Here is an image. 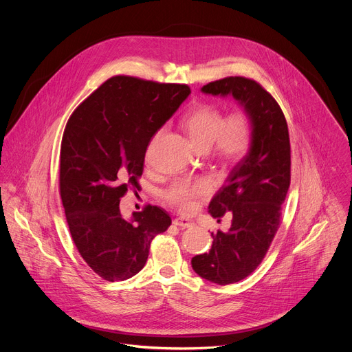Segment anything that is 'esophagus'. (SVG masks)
Listing matches in <instances>:
<instances>
[{
	"instance_id": "34e87169",
	"label": "esophagus",
	"mask_w": 352,
	"mask_h": 352,
	"mask_svg": "<svg viewBox=\"0 0 352 352\" xmlns=\"http://www.w3.org/2000/svg\"><path fill=\"white\" fill-rule=\"evenodd\" d=\"M173 223H174L177 227H179V228H189V227H192V224H193L190 220L184 219V217H178V219H175Z\"/></svg>"
}]
</instances>
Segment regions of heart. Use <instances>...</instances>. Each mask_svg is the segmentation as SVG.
I'll return each instance as SVG.
<instances>
[{
    "label": "heart",
    "instance_id": "1",
    "mask_svg": "<svg viewBox=\"0 0 352 352\" xmlns=\"http://www.w3.org/2000/svg\"><path fill=\"white\" fill-rule=\"evenodd\" d=\"M182 128L196 150L206 153L212 148L216 160L227 167L238 164L254 140V120L245 109L226 116L220 107L202 103L185 116ZM209 192L210 184L205 179H178L164 190L163 199L179 212L190 213L196 200Z\"/></svg>",
    "mask_w": 352,
    "mask_h": 352
}]
</instances>
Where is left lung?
<instances>
[{
	"instance_id": "8db88e82",
	"label": "left lung",
	"mask_w": 352,
	"mask_h": 352,
	"mask_svg": "<svg viewBox=\"0 0 352 352\" xmlns=\"http://www.w3.org/2000/svg\"><path fill=\"white\" fill-rule=\"evenodd\" d=\"M202 91L231 94L254 120L252 146L209 205L217 223L224 216L231 219L230 228L212 232V249L190 261L200 277L226 285L256 270L280 227L291 181L289 133L278 103L254 79L228 76L205 85Z\"/></svg>"
}]
</instances>
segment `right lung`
<instances>
[{
	"instance_id": "right-lung-1",
	"label": "right lung",
	"mask_w": 352,
	"mask_h": 352,
	"mask_svg": "<svg viewBox=\"0 0 352 352\" xmlns=\"http://www.w3.org/2000/svg\"><path fill=\"white\" fill-rule=\"evenodd\" d=\"M188 85L118 75L76 107L61 142L60 193L71 236L87 266L107 281L139 273L150 242L171 217L147 205L125 220L121 197L139 188L152 136L189 96Z\"/></svg>"
}]
</instances>
